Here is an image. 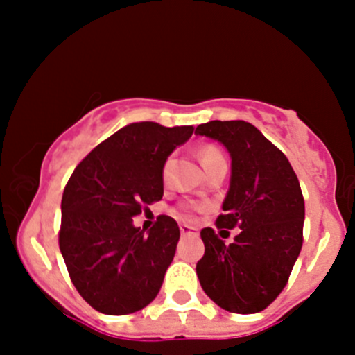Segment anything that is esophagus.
<instances>
[{"label":"esophagus","instance_id":"obj_1","mask_svg":"<svg viewBox=\"0 0 355 355\" xmlns=\"http://www.w3.org/2000/svg\"><path fill=\"white\" fill-rule=\"evenodd\" d=\"M180 232H182V235H191V234H198V228L191 227V225H187V223H182Z\"/></svg>","mask_w":355,"mask_h":355}]
</instances>
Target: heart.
<instances>
[{
  "label": "heart",
  "instance_id": "1",
  "mask_svg": "<svg viewBox=\"0 0 355 355\" xmlns=\"http://www.w3.org/2000/svg\"><path fill=\"white\" fill-rule=\"evenodd\" d=\"M218 155H220V151H218L216 148H211V146H207V148H204L202 151H200V159L206 161V159H209V157H214ZM166 171H168V164H164L163 173L166 175ZM199 207H200L199 204H184V206L180 207V213H178V214H180L182 218H191L192 211H198Z\"/></svg>",
  "mask_w": 355,
  "mask_h": 355
}]
</instances>
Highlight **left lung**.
Listing matches in <instances>:
<instances>
[{
	"mask_svg": "<svg viewBox=\"0 0 355 355\" xmlns=\"http://www.w3.org/2000/svg\"><path fill=\"white\" fill-rule=\"evenodd\" d=\"M196 134L223 144L232 159L230 187L218 228L239 227L232 244L202 228L204 256L196 271L206 295L225 311L266 309L287 285L302 247L304 198L287 156L244 120H213Z\"/></svg>",
	"mask_w": 355,
	"mask_h": 355,
	"instance_id": "obj_1",
	"label": "left lung"
}]
</instances>
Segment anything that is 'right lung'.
Wrapping results in <instances>:
<instances>
[{
    "label": "right lung",
    "mask_w": 355,
    "mask_h": 355,
    "mask_svg": "<svg viewBox=\"0 0 355 355\" xmlns=\"http://www.w3.org/2000/svg\"><path fill=\"white\" fill-rule=\"evenodd\" d=\"M192 132V125H125L71 173L62 198L60 250L71 284L99 313H135L159 292L180 228L161 214L144 234L134 216L163 198L164 163Z\"/></svg>",
    "instance_id": "obj_1"
}]
</instances>
